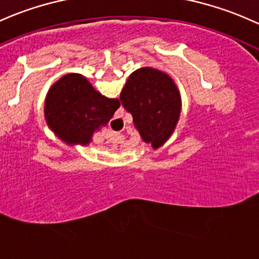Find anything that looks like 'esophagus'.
Wrapping results in <instances>:
<instances>
[{"mask_svg": "<svg viewBox=\"0 0 259 259\" xmlns=\"http://www.w3.org/2000/svg\"><path fill=\"white\" fill-rule=\"evenodd\" d=\"M119 121H121L119 118L115 119V122H119ZM107 140H108V142H110V143L119 144V143H122V142H123L124 137H123V135H122L121 132H110Z\"/></svg>", "mask_w": 259, "mask_h": 259, "instance_id": "34e87169", "label": "esophagus"}]
</instances>
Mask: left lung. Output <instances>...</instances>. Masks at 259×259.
Wrapping results in <instances>:
<instances>
[{
    "mask_svg": "<svg viewBox=\"0 0 259 259\" xmlns=\"http://www.w3.org/2000/svg\"><path fill=\"white\" fill-rule=\"evenodd\" d=\"M133 117L142 140L160 148L174 133L182 112V96L174 80L154 68H141L130 75L119 95Z\"/></svg>",
    "mask_w": 259,
    "mask_h": 259,
    "instance_id": "obj_1",
    "label": "left lung"
}]
</instances>
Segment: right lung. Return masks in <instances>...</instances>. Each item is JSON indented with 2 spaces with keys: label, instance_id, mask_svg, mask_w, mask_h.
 <instances>
[{
  "label": "right lung",
  "instance_id": "obj_1",
  "mask_svg": "<svg viewBox=\"0 0 259 259\" xmlns=\"http://www.w3.org/2000/svg\"><path fill=\"white\" fill-rule=\"evenodd\" d=\"M118 107V99L101 95L85 76L71 73L51 86L44 102V117L64 143L88 146Z\"/></svg>",
  "mask_w": 259,
  "mask_h": 259
}]
</instances>
